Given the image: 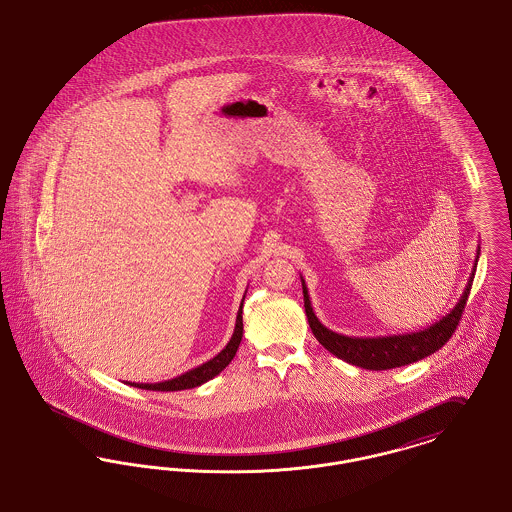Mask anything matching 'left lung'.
<instances>
[{
  "label": "left lung",
  "mask_w": 512,
  "mask_h": 512,
  "mask_svg": "<svg viewBox=\"0 0 512 512\" xmlns=\"http://www.w3.org/2000/svg\"><path fill=\"white\" fill-rule=\"evenodd\" d=\"M478 258H480V246H478V256L474 260L476 264H474L472 273L468 277L464 293L458 298L455 308L447 316H443L439 322L431 323L430 327H426L422 331L406 333V335H387V337H347V335H341V333H335V331L327 329L318 320V316L314 314L310 295H308V287H306V283L300 275L302 295H304V310H306V316H308L310 329H312L314 337L331 354H335L337 358L349 362L352 366L364 368V370H391V368H399V366L418 362V360L433 354L435 350L441 349L451 339V335L455 333L458 320L464 312L466 300H468L470 289H472Z\"/></svg>",
  "instance_id": "left-lung-1"
}]
</instances>
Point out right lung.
I'll list each match as a JSON object with an SVG mask.
<instances>
[{
	"instance_id": "add662e5",
	"label": "right lung",
	"mask_w": 512,
	"mask_h": 512,
	"mask_svg": "<svg viewBox=\"0 0 512 512\" xmlns=\"http://www.w3.org/2000/svg\"><path fill=\"white\" fill-rule=\"evenodd\" d=\"M246 295V293H244ZM244 302V296H243ZM243 302L239 306V312H237V323H235V331H233V337L229 339V343L225 345V349L221 350L219 354H216L212 360L192 368L189 372L181 374V376L173 377V379H167V381H160V383H129L133 387L138 389H148V391H183V389H194L210 379H214L217 374H221L229 362L235 358L239 345L243 341Z\"/></svg>"
}]
</instances>
